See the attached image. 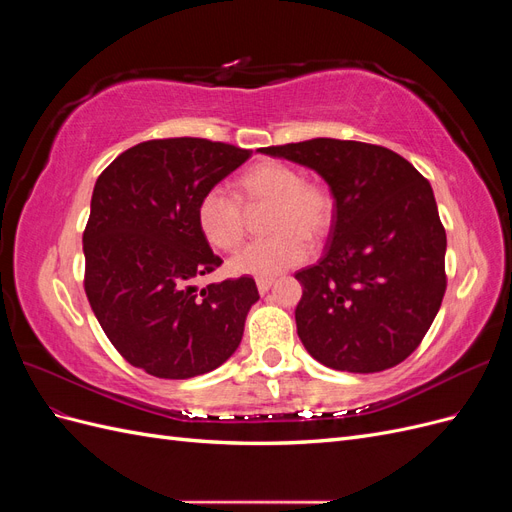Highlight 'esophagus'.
Segmentation results:
<instances>
[{
  "instance_id": "1",
  "label": "esophagus",
  "mask_w": 512,
  "mask_h": 512,
  "mask_svg": "<svg viewBox=\"0 0 512 512\" xmlns=\"http://www.w3.org/2000/svg\"><path fill=\"white\" fill-rule=\"evenodd\" d=\"M273 277H258V280H256V286H258V290L260 292H267L271 286H273Z\"/></svg>"
}]
</instances>
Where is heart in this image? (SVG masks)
Here are the masks:
<instances>
[{"mask_svg": "<svg viewBox=\"0 0 512 512\" xmlns=\"http://www.w3.org/2000/svg\"><path fill=\"white\" fill-rule=\"evenodd\" d=\"M235 194L222 188L200 198L196 220L205 239L224 252H235L245 239L241 203H271V237L254 241L232 258L235 273L273 277L307 256L309 243L322 239L335 218V198L322 181L303 179L294 166L280 160H262L245 168L235 181Z\"/></svg>", "mask_w": 512, "mask_h": 512, "instance_id": "1", "label": "heart"}]
</instances>
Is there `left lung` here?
<instances>
[{
	"label": "left lung",
	"instance_id": "8db88e82",
	"mask_svg": "<svg viewBox=\"0 0 512 512\" xmlns=\"http://www.w3.org/2000/svg\"><path fill=\"white\" fill-rule=\"evenodd\" d=\"M262 153L314 168L335 198L324 256L294 273L305 350L352 374L406 361L446 292V230L429 181L399 153L359 141L312 138Z\"/></svg>",
	"mask_w": 512,
	"mask_h": 512
}]
</instances>
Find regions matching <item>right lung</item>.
<instances>
[{
  "instance_id": "obj_1",
  "label": "right lung",
  "mask_w": 512,
  "mask_h": 512,
  "mask_svg": "<svg viewBox=\"0 0 512 512\" xmlns=\"http://www.w3.org/2000/svg\"><path fill=\"white\" fill-rule=\"evenodd\" d=\"M247 158V149L207 138H153L96 181L83 232L85 294L115 350L151 376L207 374L239 348L258 288L247 275L194 286L222 265L196 209Z\"/></svg>"
}]
</instances>
